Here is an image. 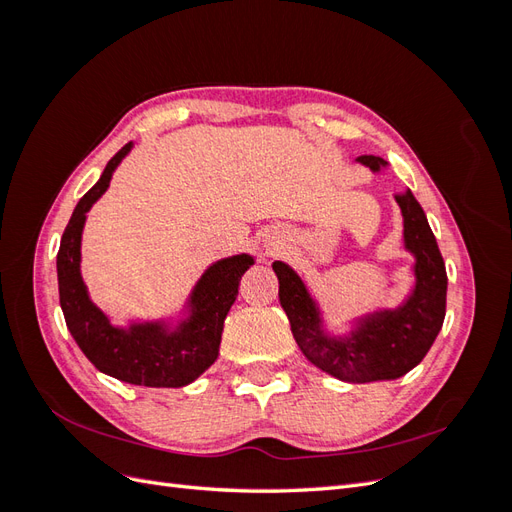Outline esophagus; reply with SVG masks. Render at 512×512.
Instances as JSON below:
<instances>
[{"mask_svg": "<svg viewBox=\"0 0 512 512\" xmlns=\"http://www.w3.org/2000/svg\"><path fill=\"white\" fill-rule=\"evenodd\" d=\"M273 250H275V245H273Z\"/></svg>", "mask_w": 512, "mask_h": 512, "instance_id": "obj_1", "label": "esophagus"}]
</instances>
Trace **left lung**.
I'll return each mask as SVG.
<instances>
[{"label":"left lung","instance_id":"8db88e82","mask_svg":"<svg viewBox=\"0 0 512 512\" xmlns=\"http://www.w3.org/2000/svg\"><path fill=\"white\" fill-rule=\"evenodd\" d=\"M356 162L382 175L389 162L361 156ZM404 224V252L412 256V286L395 307H374L348 320V331H333L324 309L301 273L284 260L273 262L280 303L301 352L329 376L365 384L397 380L425 359L446 314V269L427 215L406 188L393 194Z\"/></svg>","mask_w":512,"mask_h":512}]
</instances>
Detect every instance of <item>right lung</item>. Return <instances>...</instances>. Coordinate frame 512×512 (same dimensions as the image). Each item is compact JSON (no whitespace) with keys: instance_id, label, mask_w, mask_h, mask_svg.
Instances as JSON below:
<instances>
[{"instance_id":"1","label":"right lung","mask_w":512,"mask_h":512,"mask_svg":"<svg viewBox=\"0 0 512 512\" xmlns=\"http://www.w3.org/2000/svg\"><path fill=\"white\" fill-rule=\"evenodd\" d=\"M132 147L134 143H128L115 153L98 183L74 207L57 252L59 303L74 342L102 374L151 389H179L218 359L224 320L237 299L243 273L256 258L243 252L211 262L173 314L113 322L87 290L81 245L89 209L108 190Z\"/></svg>"}]
</instances>
